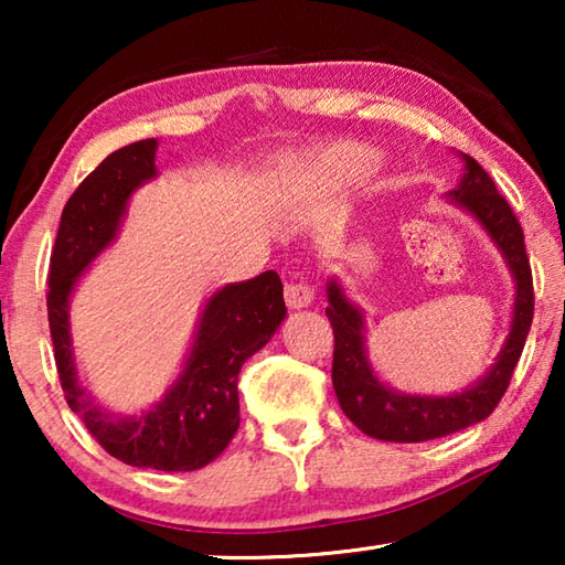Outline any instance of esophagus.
Returning a JSON list of instances; mask_svg holds the SVG:
<instances>
[{
	"label": "esophagus",
	"mask_w": 565,
	"mask_h": 565,
	"mask_svg": "<svg viewBox=\"0 0 565 565\" xmlns=\"http://www.w3.org/2000/svg\"><path fill=\"white\" fill-rule=\"evenodd\" d=\"M284 299L289 309H303L313 301V286L303 279H294L284 286Z\"/></svg>",
	"instance_id": "obj_1"
}]
</instances>
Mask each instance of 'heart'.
Segmentation results:
<instances>
[{"label":"heart","mask_w":565,"mask_h":565,"mask_svg":"<svg viewBox=\"0 0 565 565\" xmlns=\"http://www.w3.org/2000/svg\"><path fill=\"white\" fill-rule=\"evenodd\" d=\"M374 164V154L363 147H339L331 151H323L311 161V174L317 177L321 184L337 186L347 184L349 179L359 177Z\"/></svg>","instance_id":"obj_1"}]
</instances>
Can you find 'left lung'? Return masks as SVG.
I'll list each match as a JSON object with an SVG mask.
<instances>
[{
    "instance_id": "8db88e82",
    "label": "left lung",
    "mask_w": 565,
    "mask_h": 565,
    "mask_svg": "<svg viewBox=\"0 0 565 565\" xmlns=\"http://www.w3.org/2000/svg\"><path fill=\"white\" fill-rule=\"evenodd\" d=\"M463 159V179L458 189L451 191V199L468 209L486 226V232L501 246L505 262H509L515 276V309L511 333L493 369L476 386L466 388L463 394L441 398L396 394V391L379 384L376 376L371 374L366 356H363L361 311L347 301L337 281H331L327 317L333 329V391H337L343 414L363 434L381 438V441H431V438L456 434L461 428L489 418L511 384L513 369L521 359L525 337L531 331L533 276L523 244V228L511 204L495 189L493 179L486 174L483 167L471 157Z\"/></svg>"
}]
</instances>
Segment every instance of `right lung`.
Listing matches in <instances>:
<instances>
[{
	"mask_svg": "<svg viewBox=\"0 0 565 565\" xmlns=\"http://www.w3.org/2000/svg\"><path fill=\"white\" fill-rule=\"evenodd\" d=\"M157 141L141 139L102 161L66 202L50 256L46 313L64 398L109 456L157 471H196L224 451L238 428V371L286 317L276 271L228 284L209 299L184 374L167 398L137 418L102 411L76 384L66 301L76 276L107 246L141 181L157 174Z\"/></svg>",
	"mask_w": 565,
	"mask_h": 565,
	"instance_id": "add662e5",
	"label": "right lung"
}]
</instances>
